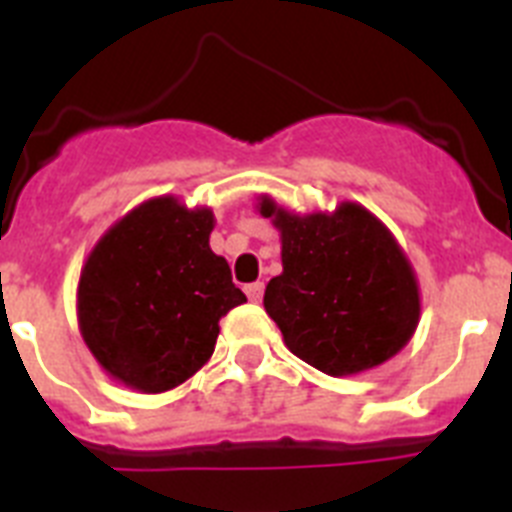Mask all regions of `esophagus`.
<instances>
[{
    "instance_id": "1",
    "label": "esophagus",
    "mask_w": 512,
    "mask_h": 512,
    "mask_svg": "<svg viewBox=\"0 0 512 512\" xmlns=\"http://www.w3.org/2000/svg\"><path fill=\"white\" fill-rule=\"evenodd\" d=\"M246 295L251 302H259L264 297V282H253L246 287Z\"/></svg>"
}]
</instances>
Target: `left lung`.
I'll list each match as a JSON object with an SVG mask.
<instances>
[{
  "mask_svg": "<svg viewBox=\"0 0 512 512\" xmlns=\"http://www.w3.org/2000/svg\"><path fill=\"white\" fill-rule=\"evenodd\" d=\"M256 210L282 238V274L264 307L295 356L330 377L384 364L420 320L413 264L390 228L359 202L300 215L261 194Z\"/></svg>",
  "mask_w": 512,
  "mask_h": 512,
  "instance_id": "1",
  "label": "left lung"
}]
</instances>
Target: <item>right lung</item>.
Instances as JSON below:
<instances>
[{
    "label": "right lung",
    "instance_id": "right-lung-1",
    "mask_svg": "<svg viewBox=\"0 0 512 512\" xmlns=\"http://www.w3.org/2000/svg\"><path fill=\"white\" fill-rule=\"evenodd\" d=\"M212 228L210 207L164 194L122 215L84 261L81 338L125 387L158 395L187 382L210 361L220 318L246 302L212 253Z\"/></svg>",
    "mask_w": 512,
    "mask_h": 512
}]
</instances>
